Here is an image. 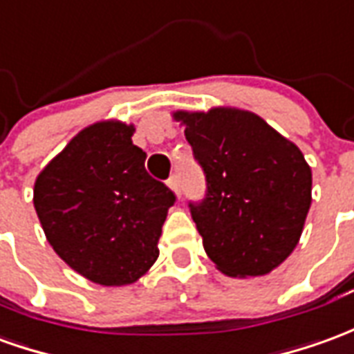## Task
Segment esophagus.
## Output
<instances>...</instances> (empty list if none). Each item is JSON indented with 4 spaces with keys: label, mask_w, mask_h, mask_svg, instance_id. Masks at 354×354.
<instances>
[{
    "label": "esophagus",
    "mask_w": 354,
    "mask_h": 354,
    "mask_svg": "<svg viewBox=\"0 0 354 354\" xmlns=\"http://www.w3.org/2000/svg\"><path fill=\"white\" fill-rule=\"evenodd\" d=\"M167 184H169L170 189H172V192L176 194V197H180V195H182V194H180V180H178V176H170Z\"/></svg>",
    "instance_id": "obj_1"
}]
</instances>
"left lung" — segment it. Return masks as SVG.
Segmentation results:
<instances>
[{
	"mask_svg": "<svg viewBox=\"0 0 354 354\" xmlns=\"http://www.w3.org/2000/svg\"><path fill=\"white\" fill-rule=\"evenodd\" d=\"M201 165L207 194L189 203L205 253L232 278L280 266L303 234L313 172L303 153L251 111H176Z\"/></svg>",
	"mask_w": 354,
	"mask_h": 354,
	"instance_id": "obj_1",
	"label": "left lung"
}]
</instances>
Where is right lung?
I'll list each match as a JSON object with an SVG mask.
<instances>
[{
    "instance_id": "1",
    "label": "right lung",
    "mask_w": 354,
    "mask_h": 354,
    "mask_svg": "<svg viewBox=\"0 0 354 354\" xmlns=\"http://www.w3.org/2000/svg\"><path fill=\"white\" fill-rule=\"evenodd\" d=\"M134 126L84 128L34 184V209L49 245L73 270L101 286H128L159 257L176 195L145 170Z\"/></svg>"
}]
</instances>
